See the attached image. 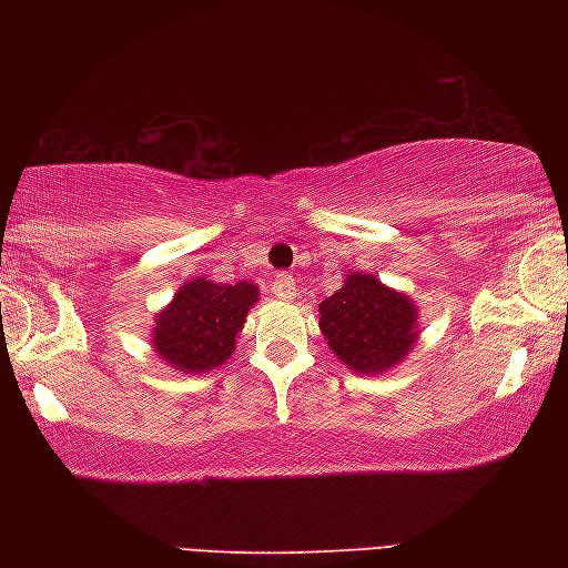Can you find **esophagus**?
Here are the masks:
<instances>
[{
    "mask_svg": "<svg viewBox=\"0 0 568 568\" xmlns=\"http://www.w3.org/2000/svg\"><path fill=\"white\" fill-rule=\"evenodd\" d=\"M271 292H274L278 300H294V294H297V282H294L290 274H282L271 282Z\"/></svg>",
    "mask_w": 568,
    "mask_h": 568,
    "instance_id": "34e87169",
    "label": "esophagus"
}]
</instances>
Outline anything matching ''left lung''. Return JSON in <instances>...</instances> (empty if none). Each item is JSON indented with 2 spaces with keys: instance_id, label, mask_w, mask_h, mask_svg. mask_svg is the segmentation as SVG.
<instances>
[{
  "instance_id": "left-lung-1",
  "label": "left lung",
  "mask_w": 568,
  "mask_h": 568,
  "mask_svg": "<svg viewBox=\"0 0 568 568\" xmlns=\"http://www.w3.org/2000/svg\"><path fill=\"white\" fill-rule=\"evenodd\" d=\"M416 307L369 274H352L321 305V331L331 352L354 372L390 369L416 341Z\"/></svg>"
}]
</instances>
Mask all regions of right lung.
<instances>
[{
	"instance_id": "1",
	"label": "right lung",
	"mask_w": 568,
	"mask_h": 568,
	"mask_svg": "<svg viewBox=\"0 0 568 568\" xmlns=\"http://www.w3.org/2000/svg\"><path fill=\"white\" fill-rule=\"evenodd\" d=\"M255 300L258 290L247 282L230 286L193 278L154 321V348L189 375L220 367L235 352V338Z\"/></svg>"
}]
</instances>
